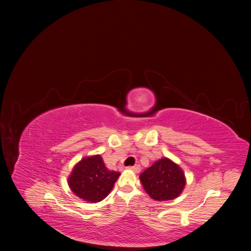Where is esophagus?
I'll list each match as a JSON object with an SVG mask.
<instances>
[{"instance_id":"esophagus-1","label":"esophagus","mask_w":251,"mask_h":251,"mask_svg":"<svg viewBox=\"0 0 251 251\" xmlns=\"http://www.w3.org/2000/svg\"><path fill=\"white\" fill-rule=\"evenodd\" d=\"M133 172H135V173H139L140 171H141V166L139 165V164H136V165H134V166H131L130 168Z\"/></svg>"}]
</instances>
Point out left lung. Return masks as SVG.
Returning <instances> with one entry per match:
<instances>
[{"instance_id": "left-lung-1", "label": "left lung", "mask_w": 251, "mask_h": 251, "mask_svg": "<svg viewBox=\"0 0 251 251\" xmlns=\"http://www.w3.org/2000/svg\"><path fill=\"white\" fill-rule=\"evenodd\" d=\"M140 181L144 191L156 201L177 198L186 183L183 171L169 158L159 159L150 166L140 175Z\"/></svg>"}]
</instances>
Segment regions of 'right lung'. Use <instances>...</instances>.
<instances>
[{"label":"right lung","mask_w":251,"mask_h":251,"mask_svg":"<svg viewBox=\"0 0 251 251\" xmlns=\"http://www.w3.org/2000/svg\"><path fill=\"white\" fill-rule=\"evenodd\" d=\"M119 175L105 168L100 155L90 156L82 158L74 166L68 184L78 198L96 203L110 194Z\"/></svg>","instance_id":"add662e5"}]
</instances>
